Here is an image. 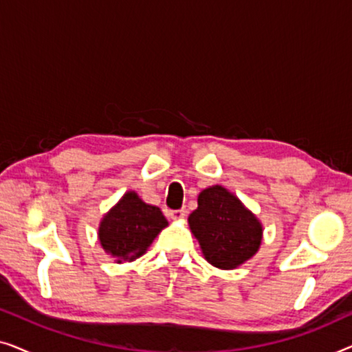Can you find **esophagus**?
I'll return each instance as SVG.
<instances>
[{
  "mask_svg": "<svg viewBox=\"0 0 352 352\" xmlns=\"http://www.w3.org/2000/svg\"><path fill=\"white\" fill-rule=\"evenodd\" d=\"M186 208H181V210H173L171 213H170V216H171V219H176V221H179V219H184L186 218Z\"/></svg>",
  "mask_w": 352,
  "mask_h": 352,
  "instance_id": "1",
  "label": "esophagus"
}]
</instances>
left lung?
Instances as JSON below:
<instances>
[{"instance_id": "left-lung-1", "label": "left lung", "mask_w": 352, "mask_h": 352, "mask_svg": "<svg viewBox=\"0 0 352 352\" xmlns=\"http://www.w3.org/2000/svg\"><path fill=\"white\" fill-rule=\"evenodd\" d=\"M189 226L206 261L219 269H234L252 258L263 237L258 219L221 186L200 192Z\"/></svg>"}]
</instances>
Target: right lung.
Returning <instances> with one entry per match:
<instances>
[{
    "label": "right lung",
    "mask_w": 352,
    "mask_h": 352,
    "mask_svg": "<svg viewBox=\"0 0 352 352\" xmlns=\"http://www.w3.org/2000/svg\"><path fill=\"white\" fill-rule=\"evenodd\" d=\"M166 224L160 208L144 204L134 192H128L104 216L99 240L105 252L118 263L129 261L141 256Z\"/></svg>",
    "instance_id": "right-lung-1"
}]
</instances>
